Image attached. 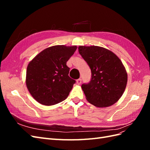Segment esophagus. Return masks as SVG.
Segmentation results:
<instances>
[{
	"instance_id": "34e87169",
	"label": "esophagus",
	"mask_w": 150,
	"mask_h": 150,
	"mask_svg": "<svg viewBox=\"0 0 150 150\" xmlns=\"http://www.w3.org/2000/svg\"><path fill=\"white\" fill-rule=\"evenodd\" d=\"M77 84H81L82 83V79H79L77 80Z\"/></svg>"
}]
</instances>
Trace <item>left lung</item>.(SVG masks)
Listing matches in <instances>:
<instances>
[{"label":"left lung","mask_w":150,"mask_h":150,"mask_svg":"<svg viewBox=\"0 0 150 150\" xmlns=\"http://www.w3.org/2000/svg\"><path fill=\"white\" fill-rule=\"evenodd\" d=\"M78 50L91 71L90 82L81 86L87 100L99 108L117 103L128 81L126 70L120 59L110 50L100 46H79Z\"/></svg>","instance_id":"left-lung-1"}]
</instances>
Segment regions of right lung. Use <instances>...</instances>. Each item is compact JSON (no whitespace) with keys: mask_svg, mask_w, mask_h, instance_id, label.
Returning <instances> with one entry per match:
<instances>
[{"mask_svg":"<svg viewBox=\"0 0 150 150\" xmlns=\"http://www.w3.org/2000/svg\"><path fill=\"white\" fill-rule=\"evenodd\" d=\"M77 46L57 45L40 52L28 64L26 84L38 103L52 106L68 97L75 81L69 77L66 62Z\"/></svg>","mask_w":150,"mask_h":150,"instance_id":"add662e5","label":"right lung"}]
</instances>
